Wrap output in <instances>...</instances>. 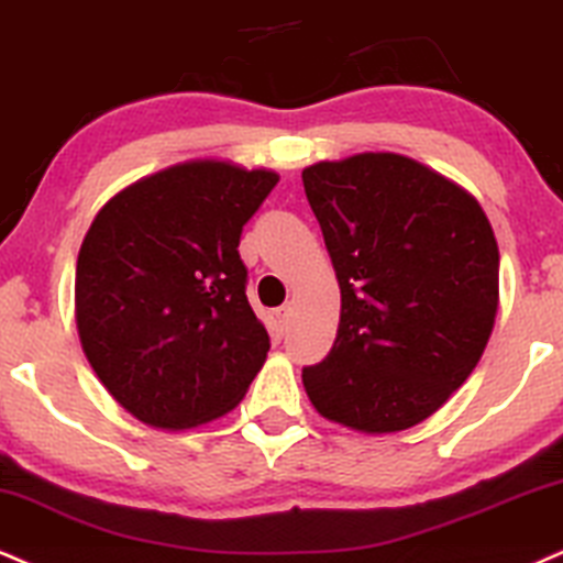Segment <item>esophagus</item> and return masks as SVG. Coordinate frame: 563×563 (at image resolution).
<instances>
[{
    "label": "esophagus",
    "instance_id": "obj_1",
    "mask_svg": "<svg viewBox=\"0 0 563 563\" xmlns=\"http://www.w3.org/2000/svg\"><path fill=\"white\" fill-rule=\"evenodd\" d=\"M289 316H292V308H289V305L271 310V329H274L276 336H284V331H287L289 325Z\"/></svg>",
    "mask_w": 563,
    "mask_h": 563
}]
</instances>
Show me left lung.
I'll list each match as a JSON object with an SVG mask.
<instances>
[{"mask_svg":"<svg viewBox=\"0 0 563 563\" xmlns=\"http://www.w3.org/2000/svg\"><path fill=\"white\" fill-rule=\"evenodd\" d=\"M342 289L334 346L302 367L323 418L363 433L422 422L475 371L498 308V245L473 196L397 154L302 172Z\"/></svg>","mask_w":563,"mask_h":563,"instance_id":"left-lung-1","label":"left lung"}]
</instances>
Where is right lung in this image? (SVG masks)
<instances>
[{"mask_svg":"<svg viewBox=\"0 0 563 563\" xmlns=\"http://www.w3.org/2000/svg\"><path fill=\"white\" fill-rule=\"evenodd\" d=\"M279 177L224 162L169 166L96 213L75 318L96 376L154 428L183 430L245 397L271 346L247 302L242 227Z\"/></svg>","mask_w":563,"mask_h":563,"instance_id":"obj_1","label":"right lung"}]
</instances>
